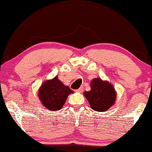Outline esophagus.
<instances>
[{
  "label": "esophagus",
  "mask_w": 152,
  "mask_h": 152,
  "mask_svg": "<svg viewBox=\"0 0 152 152\" xmlns=\"http://www.w3.org/2000/svg\"><path fill=\"white\" fill-rule=\"evenodd\" d=\"M75 92H79V93H81V92H83V87H80V88L78 89V90H75Z\"/></svg>",
  "instance_id": "esophagus-1"
}]
</instances>
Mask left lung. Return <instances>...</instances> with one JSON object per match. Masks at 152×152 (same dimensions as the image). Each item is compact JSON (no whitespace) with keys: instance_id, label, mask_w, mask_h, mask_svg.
<instances>
[{"instance_id":"8db88e82","label":"left lung","mask_w":152,"mask_h":152,"mask_svg":"<svg viewBox=\"0 0 152 152\" xmlns=\"http://www.w3.org/2000/svg\"><path fill=\"white\" fill-rule=\"evenodd\" d=\"M90 87L91 90L84 92V96L92 110L105 112L115 104L117 92L111 83L97 77L91 81Z\"/></svg>"}]
</instances>
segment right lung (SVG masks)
<instances>
[{"mask_svg": "<svg viewBox=\"0 0 152 152\" xmlns=\"http://www.w3.org/2000/svg\"><path fill=\"white\" fill-rule=\"evenodd\" d=\"M74 93L68 86H66L55 76L51 80L45 81L38 90V97L46 110L58 111L61 110L69 94Z\"/></svg>", "mask_w": 152, "mask_h": 152, "instance_id": "1", "label": "right lung"}]
</instances>
